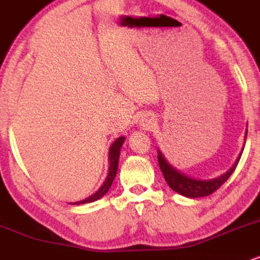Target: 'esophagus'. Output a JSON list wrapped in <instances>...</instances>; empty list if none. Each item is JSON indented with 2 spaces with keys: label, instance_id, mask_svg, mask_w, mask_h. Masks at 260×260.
<instances>
[{
  "label": "esophagus",
  "instance_id": "obj_1",
  "mask_svg": "<svg viewBox=\"0 0 260 260\" xmlns=\"http://www.w3.org/2000/svg\"><path fill=\"white\" fill-rule=\"evenodd\" d=\"M147 126H148V124H147Z\"/></svg>",
  "mask_w": 260,
  "mask_h": 260
}]
</instances>
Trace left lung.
<instances>
[{"instance_id":"obj_1","label":"left lung","mask_w":260,"mask_h":260,"mask_svg":"<svg viewBox=\"0 0 260 260\" xmlns=\"http://www.w3.org/2000/svg\"><path fill=\"white\" fill-rule=\"evenodd\" d=\"M246 138H244V140H246ZM242 151L238 155L237 160L229 171H226L225 174L219 176V177L213 178V180H196V178L184 175L183 172L178 171L177 169L171 166V164L166 160V157L164 156L160 150H157V162H159L160 170L162 172L164 177H165V181L168 182L172 190L180 193L181 196L187 197V198H201V197H207L214 193L229 180V177L235 171L236 166H237L238 161L241 159Z\"/></svg>"}]
</instances>
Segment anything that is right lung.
Listing matches in <instances>:
<instances>
[{
    "instance_id": "1",
    "label": "right lung",
    "mask_w": 260,
    "mask_h": 260,
    "mask_svg": "<svg viewBox=\"0 0 260 260\" xmlns=\"http://www.w3.org/2000/svg\"><path fill=\"white\" fill-rule=\"evenodd\" d=\"M126 138L124 137H120L112 143L111 147H110L109 150V161H110V165H109V174L106 176V180L104 181V183L101 184V187L99 189L96 190L95 193H92L91 196H89L88 198L83 199V201L79 202H74V203H70V204L73 205H80V204H85V203H91L98 201V199L103 198L104 196L106 194L107 190L110 189L111 187L113 180H115L116 174H117V169H118V159H120V153H121V148L122 144L124 143Z\"/></svg>"
}]
</instances>
